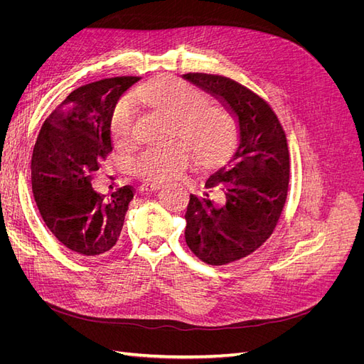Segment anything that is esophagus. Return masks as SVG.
Wrapping results in <instances>:
<instances>
[{"mask_svg":"<svg viewBox=\"0 0 364 364\" xmlns=\"http://www.w3.org/2000/svg\"><path fill=\"white\" fill-rule=\"evenodd\" d=\"M161 188V183L156 182H146L139 185V191L141 193H151V191H158Z\"/></svg>","mask_w":364,"mask_h":364,"instance_id":"esophagus-1","label":"esophagus"}]
</instances>
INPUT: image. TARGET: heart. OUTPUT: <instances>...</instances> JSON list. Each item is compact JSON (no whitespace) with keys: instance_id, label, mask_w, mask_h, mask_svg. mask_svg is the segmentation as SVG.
Masks as SVG:
<instances>
[{"instance_id":"b5f03b06","label":"heart","mask_w":364,"mask_h":364,"mask_svg":"<svg viewBox=\"0 0 364 364\" xmlns=\"http://www.w3.org/2000/svg\"><path fill=\"white\" fill-rule=\"evenodd\" d=\"M134 98L174 118V138L187 142L139 153L134 161V168L142 178L171 179L190 167L194 153L202 164H215L232 150L235 142L232 117L226 109L209 103V97L199 87L176 77H159L139 86ZM134 118V100L129 95L121 97L109 117V129L117 142L130 139Z\"/></svg>"}]
</instances>
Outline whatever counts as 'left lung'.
<instances>
[{
    "instance_id": "left-lung-1",
    "label": "left lung",
    "mask_w": 364,
    "mask_h": 364,
    "mask_svg": "<svg viewBox=\"0 0 364 364\" xmlns=\"http://www.w3.org/2000/svg\"><path fill=\"white\" fill-rule=\"evenodd\" d=\"M190 80L215 95L238 124V144L225 164L209 176L202 196H190L185 240L197 258L223 266L245 258L266 241L287 199L290 156L285 132L270 105L223 75L188 73ZM218 186L223 202L208 190Z\"/></svg>"
}]
</instances>
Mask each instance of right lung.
Here are the masks:
<instances>
[{
    "label": "right lung",
    "instance_id": "add662e5",
    "mask_svg": "<svg viewBox=\"0 0 364 364\" xmlns=\"http://www.w3.org/2000/svg\"><path fill=\"white\" fill-rule=\"evenodd\" d=\"M141 77H112L77 87L43 121L31 156V190L50 232L70 250L102 255L118 241L134 188L111 199L94 191L92 173L112 151L109 117Z\"/></svg>",
    "mask_w": 364,
    "mask_h": 364
}]
</instances>
